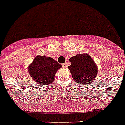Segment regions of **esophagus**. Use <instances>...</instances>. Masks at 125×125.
Here are the masks:
<instances>
[{
	"mask_svg": "<svg viewBox=\"0 0 125 125\" xmlns=\"http://www.w3.org/2000/svg\"><path fill=\"white\" fill-rule=\"evenodd\" d=\"M66 66H67V63H65L62 64V67L66 68Z\"/></svg>",
	"mask_w": 125,
	"mask_h": 125,
	"instance_id": "1",
	"label": "esophagus"
}]
</instances>
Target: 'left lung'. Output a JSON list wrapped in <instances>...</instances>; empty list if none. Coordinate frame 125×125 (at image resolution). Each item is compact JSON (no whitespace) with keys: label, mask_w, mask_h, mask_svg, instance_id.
<instances>
[{"label":"left lung","mask_w":125,"mask_h":125,"mask_svg":"<svg viewBox=\"0 0 125 125\" xmlns=\"http://www.w3.org/2000/svg\"><path fill=\"white\" fill-rule=\"evenodd\" d=\"M71 65L68 66L74 81L79 84H89L97 75L98 69L93 59L88 54H77L69 59Z\"/></svg>","instance_id":"left-lung-1"}]
</instances>
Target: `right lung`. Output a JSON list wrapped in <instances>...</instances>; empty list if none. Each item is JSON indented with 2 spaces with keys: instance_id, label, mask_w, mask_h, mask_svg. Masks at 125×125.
<instances>
[{
  "instance_id": "right-lung-1",
  "label": "right lung",
  "mask_w": 125,
  "mask_h": 125,
  "mask_svg": "<svg viewBox=\"0 0 125 125\" xmlns=\"http://www.w3.org/2000/svg\"><path fill=\"white\" fill-rule=\"evenodd\" d=\"M61 67L62 65L52 58L37 55L28 70L36 82L46 85L54 82L55 73Z\"/></svg>"
}]
</instances>
